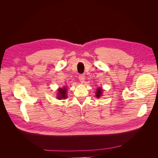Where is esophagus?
<instances>
[{"instance_id":"esophagus-1","label":"esophagus","mask_w":158,"mask_h":158,"mask_svg":"<svg viewBox=\"0 0 158 158\" xmlns=\"http://www.w3.org/2000/svg\"><path fill=\"white\" fill-rule=\"evenodd\" d=\"M78 78H79V80L80 81V82H82V83L84 82V80H85V76H84V75L80 74L79 76H78Z\"/></svg>"}]
</instances>
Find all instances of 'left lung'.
Wrapping results in <instances>:
<instances>
[{"instance_id":"8db88e82","label":"left lung","mask_w":158,"mask_h":158,"mask_svg":"<svg viewBox=\"0 0 158 158\" xmlns=\"http://www.w3.org/2000/svg\"><path fill=\"white\" fill-rule=\"evenodd\" d=\"M97 92H95L96 93V97L97 98H99L100 97L102 96V92H103V89H102V88H98L97 89Z\"/></svg>"}]
</instances>
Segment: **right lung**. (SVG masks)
<instances>
[{
	"label": "right lung",
	"instance_id": "add662e5",
	"mask_svg": "<svg viewBox=\"0 0 158 158\" xmlns=\"http://www.w3.org/2000/svg\"><path fill=\"white\" fill-rule=\"evenodd\" d=\"M66 91H67V89L66 88L64 87L63 88H59L58 90V96H57V98L59 99H65L66 98Z\"/></svg>",
	"mask_w": 158,
	"mask_h": 158
}]
</instances>
